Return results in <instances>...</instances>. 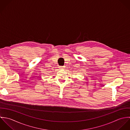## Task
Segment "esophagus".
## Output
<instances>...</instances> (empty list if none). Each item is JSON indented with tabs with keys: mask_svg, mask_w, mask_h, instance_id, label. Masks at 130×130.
Segmentation results:
<instances>
[{
	"mask_svg": "<svg viewBox=\"0 0 130 130\" xmlns=\"http://www.w3.org/2000/svg\"><path fill=\"white\" fill-rule=\"evenodd\" d=\"M59 69H63L65 67H64V66H59Z\"/></svg>",
	"mask_w": 130,
	"mask_h": 130,
	"instance_id": "esophagus-1",
	"label": "esophagus"
}]
</instances>
